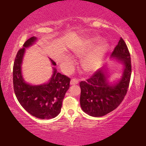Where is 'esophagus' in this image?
<instances>
[{
	"label": "esophagus",
	"mask_w": 146,
	"mask_h": 146,
	"mask_svg": "<svg viewBox=\"0 0 146 146\" xmlns=\"http://www.w3.org/2000/svg\"><path fill=\"white\" fill-rule=\"evenodd\" d=\"M78 83V80L76 78L71 79L70 81V85H75V84H77Z\"/></svg>",
	"instance_id": "esophagus-1"
}]
</instances>
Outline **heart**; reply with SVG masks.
Here are the masks:
<instances>
[{"instance_id": "obj_1", "label": "heart", "mask_w": 146, "mask_h": 146, "mask_svg": "<svg viewBox=\"0 0 146 146\" xmlns=\"http://www.w3.org/2000/svg\"><path fill=\"white\" fill-rule=\"evenodd\" d=\"M100 38L95 37L91 39L84 45L76 46L72 49L74 55L76 56H81L88 52L95 44L99 42ZM109 46L106 42H102L94 48L92 51L84 56L82 60V67L86 73H93L100 67L102 61L108 51ZM73 60L72 57L69 55L64 56L61 62V68L65 72L70 71L72 66Z\"/></svg>"}]
</instances>
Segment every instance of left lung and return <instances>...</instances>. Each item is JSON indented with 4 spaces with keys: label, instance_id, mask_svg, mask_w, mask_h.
Instances as JSON below:
<instances>
[{
    "label": "left lung",
    "instance_id": "obj_1",
    "mask_svg": "<svg viewBox=\"0 0 146 146\" xmlns=\"http://www.w3.org/2000/svg\"><path fill=\"white\" fill-rule=\"evenodd\" d=\"M111 58L120 62L123 65L120 79L115 82H110L107 66H104L90 78L80 82L81 108L91 117H102L111 112L120 105L127 93L131 75V64L129 50L122 38Z\"/></svg>",
    "mask_w": 146,
    "mask_h": 146
}]
</instances>
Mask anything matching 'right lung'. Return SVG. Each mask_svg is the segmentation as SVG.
I'll use <instances>...</instances> for the list:
<instances>
[{
  "mask_svg": "<svg viewBox=\"0 0 146 146\" xmlns=\"http://www.w3.org/2000/svg\"><path fill=\"white\" fill-rule=\"evenodd\" d=\"M36 41V36L29 38L17 54L13 70L14 91L19 103L29 114L40 119H51L60 112L64 96L70 88V78L53 67V74L48 82L31 85L26 82L22 71L23 58L26 49ZM49 60L53 66L56 65L52 59Z\"/></svg>",
  "mask_w": 146,
  "mask_h": 146,
  "instance_id": "obj_1",
  "label": "right lung"
}]
</instances>
